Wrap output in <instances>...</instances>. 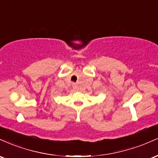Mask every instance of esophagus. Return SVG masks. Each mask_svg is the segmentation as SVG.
Segmentation results:
<instances>
[{
  "mask_svg": "<svg viewBox=\"0 0 158 158\" xmlns=\"http://www.w3.org/2000/svg\"><path fill=\"white\" fill-rule=\"evenodd\" d=\"M73 88L74 90H77L78 89V86L77 84H75V83H73Z\"/></svg>",
  "mask_w": 158,
  "mask_h": 158,
  "instance_id": "esophagus-1",
  "label": "esophagus"
}]
</instances>
